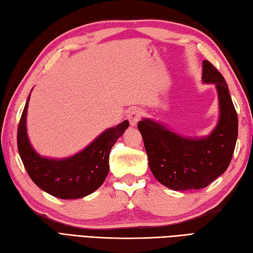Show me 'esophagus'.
I'll list each match as a JSON object with an SVG mask.
<instances>
[{
	"mask_svg": "<svg viewBox=\"0 0 253 253\" xmlns=\"http://www.w3.org/2000/svg\"><path fill=\"white\" fill-rule=\"evenodd\" d=\"M141 114H142V111L140 109H138V107L129 111V113L127 114V118H128V121H129L131 126H133V127L137 126V124L141 117Z\"/></svg>",
	"mask_w": 253,
	"mask_h": 253,
	"instance_id": "esophagus-1",
	"label": "esophagus"
}]
</instances>
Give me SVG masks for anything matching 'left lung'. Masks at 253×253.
<instances>
[{"label":"left lung","instance_id":"1","mask_svg":"<svg viewBox=\"0 0 253 253\" xmlns=\"http://www.w3.org/2000/svg\"><path fill=\"white\" fill-rule=\"evenodd\" d=\"M202 82L217 90L219 118L207 137L185 138L149 118L138 123L149 166L161 184L173 190L201 189L227 169L238 136V116L222 74L209 61L202 65Z\"/></svg>","mask_w":253,"mask_h":253}]
</instances>
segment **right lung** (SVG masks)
<instances>
[{"instance_id":"1","label":"right lung","mask_w":253,"mask_h":253,"mask_svg":"<svg viewBox=\"0 0 253 253\" xmlns=\"http://www.w3.org/2000/svg\"><path fill=\"white\" fill-rule=\"evenodd\" d=\"M29 98L30 95L19 121L17 148L31 180L40 189L60 199H79L95 191L109 174L111 149L129 126V122L124 121L116 127L106 129L73 157L61 160L44 158L35 151L27 135Z\"/></svg>"}]
</instances>
